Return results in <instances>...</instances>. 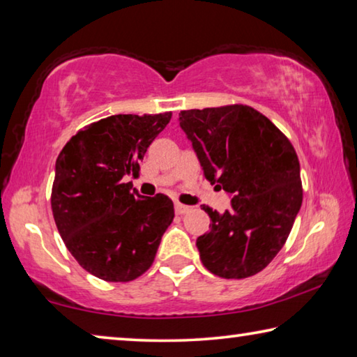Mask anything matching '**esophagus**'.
Here are the masks:
<instances>
[{"mask_svg":"<svg viewBox=\"0 0 357 357\" xmlns=\"http://www.w3.org/2000/svg\"><path fill=\"white\" fill-rule=\"evenodd\" d=\"M174 211H176V214H185L190 211V206H185L183 203H174Z\"/></svg>","mask_w":357,"mask_h":357,"instance_id":"obj_1","label":"esophagus"}]
</instances>
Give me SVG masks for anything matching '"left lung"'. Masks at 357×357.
<instances>
[{
	"label": "left lung",
	"instance_id": "left-lung-1",
	"mask_svg": "<svg viewBox=\"0 0 357 357\" xmlns=\"http://www.w3.org/2000/svg\"><path fill=\"white\" fill-rule=\"evenodd\" d=\"M203 174L231 193V209L211 217L197 239L202 263L222 279L263 271L287 243L302 204L298 154L283 132L243 104L179 113Z\"/></svg>",
	"mask_w": 357,
	"mask_h": 357
}]
</instances>
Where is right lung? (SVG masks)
Listing matches in <instances>:
<instances>
[{"label": "right lung", "mask_w": 357, "mask_h": 357, "mask_svg": "<svg viewBox=\"0 0 357 357\" xmlns=\"http://www.w3.org/2000/svg\"><path fill=\"white\" fill-rule=\"evenodd\" d=\"M170 119L172 112L113 114L78 130L58 155L53 219L72 257L98 279L130 282L146 273L173 222L170 198L143 197L126 183Z\"/></svg>", "instance_id": "1"}]
</instances>
